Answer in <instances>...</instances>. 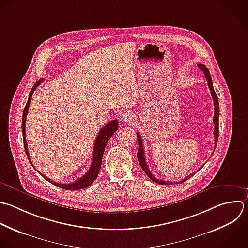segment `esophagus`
<instances>
[{"label":"esophagus","mask_w":248,"mask_h":248,"mask_svg":"<svg viewBox=\"0 0 248 248\" xmlns=\"http://www.w3.org/2000/svg\"><path fill=\"white\" fill-rule=\"evenodd\" d=\"M135 120V116L132 112L126 111L121 115V121H123L124 123H132Z\"/></svg>","instance_id":"obj_1"}]
</instances>
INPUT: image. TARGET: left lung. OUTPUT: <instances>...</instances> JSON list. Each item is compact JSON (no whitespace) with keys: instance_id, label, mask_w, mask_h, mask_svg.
<instances>
[{"instance_id":"left-lung-1","label":"left lung","mask_w":248,"mask_h":248,"mask_svg":"<svg viewBox=\"0 0 248 248\" xmlns=\"http://www.w3.org/2000/svg\"><path fill=\"white\" fill-rule=\"evenodd\" d=\"M198 67L200 70H202L205 76V78L207 80V84H208V88L210 90V94L213 98V104H214V116H213V124H214V140H215V147H216V144H217V140H218V135H219V102H218V98H217V95L213 89V85H212V80H211V77H210V74H209V71L208 69L202 65V64H198ZM137 137H138V141H139V149H138V160H139V163L141 167V169L143 170V171L146 173V175L151 179L153 180L154 182L156 183H159V184H163V185H171V184H178V183H181V182H184L186 181L187 179H189L190 177H192L196 172H193L191 174H189L186 178L180 180V181H165V180H161V179H157L155 178V176L152 175L151 171L149 170L148 167H147V164H146V161H145V157H144V150H143V145H142V139L140 135V133H137ZM204 165V164H203ZM203 165L200 168L202 169L203 167ZM199 169V170H200Z\"/></svg>"}]
</instances>
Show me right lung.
Listing matches in <instances>:
<instances>
[{
    "label": "right lung",
    "instance_id": "add662e5",
    "mask_svg": "<svg viewBox=\"0 0 248 248\" xmlns=\"http://www.w3.org/2000/svg\"><path fill=\"white\" fill-rule=\"evenodd\" d=\"M44 81V78H42L41 80L37 81L32 90L30 91V94H29V98H28V101H27V104L24 108V111H23V116H22V134H23V142H24V148H25V151H26V155L28 157V160L29 162L31 163V165L34 167V165L32 164V161L30 160V156H29V152H28V145H27V141H26V134H25V122H26V117H27V114H28V109H29V106H30V102H31V99H32V95L34 93V91L36 90V88ZM118 129V121L115 119V120H112L110 122H108L105 127H103L100 132H99V135L96 139V141H95V144H94V149H93V157H92V162H91V166H90V169L88 170V171L82 176L80 177L78 180H76L75 182L73 183H69V184H66V183H58V182H54L52 181L50 178H48L47 176H46L44 173H42L41 171H39V173L45 178L46 179L47 181H49L50 183L54 184L55 186L57 187H60L62 189H66V190H72V191H75V190H79V189H83V188H86L88 186H90L94 181L95 179L98 177V174H99V171L101 170V165H102V160H103V155H104V152H105V148H106V145L108 143V141L109 140V139L111 138V136L117 131Z\"/></svg>",
    "mask_w": 248,
    "mask_h": 248
}]
</instances>
